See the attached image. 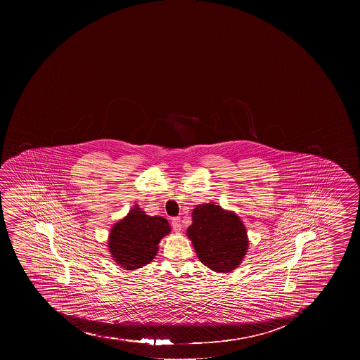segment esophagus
<instances>
[{"label":"esophagus","instance_id":"1","mask_svg":"<svg viewBox=\"0 0 360 360\" xmlns=\"http://www.w3.org/2000/svg\"><path fill=\"white\" fill-rule=\"evenodd\" d=\"M172 227H173V231H174V232H181V230H182V224H181V218H173V219H172Z\"/></svg>","mask_w":360,"mask_h":360}]
</instances>
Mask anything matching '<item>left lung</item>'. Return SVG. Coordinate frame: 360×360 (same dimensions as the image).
<instances>
[{"mask_svg":"<svg viewBox=\"0 0 360 360\" xmlns=\"http://www.w3.org/2000/svg\"><path fill=\"white\" fill-rule=\"evenodd\" d=\"M187 236L200 262L213 271H233L248 252V232L243 222L235 213L214 203L195 207Z\"/></svg>","mask_w":360,"mask_h":360,"instance_id":"obj_1","label":"left lung"}]
</instances>
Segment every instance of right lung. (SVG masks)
Returning a JSON list of instances; mask_svg holds the SVG:
<instances>
[{"label":"right lung","instance_id":"right-lung-1","mask_svg":"<svg viewBox=\"0 0 360 360\" xmlns=\"http://www.w3.org/2000/svg\"><path fill=\"white\" fill-rule=\"evenodd\" d=\"M171 232L160 216H148L139 207L112 226L108 240L112 257L125 270H136L149 264L158 252V243Z\"/></svg>","mask_w":360,"mask_h":360}]
</instances>
